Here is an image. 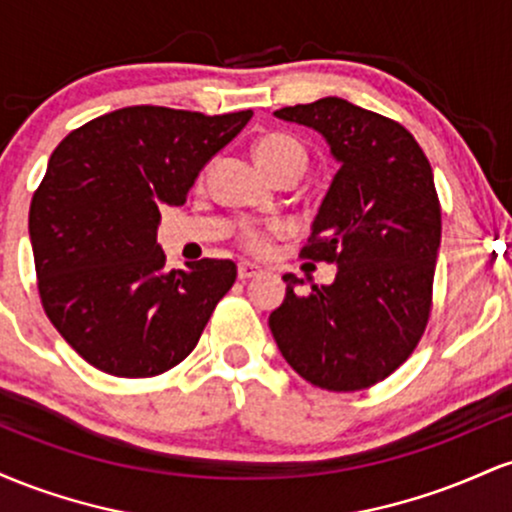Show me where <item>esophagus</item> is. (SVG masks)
Wrapping results in <instances>:
<instances>
[{"label": "esophagus", "mask_w": 512, "mask_h": 512, "mask_svg": "<svg viewBox=\"0 0 512 512\" xmlns=\"http://www.w3.org/2000/svg\"><path fill=\"white\" fill-rule=\"evenodd\" d=\"M260 274V267H255V264H248V262H240L238 264V279L240 281H248L252 276Z\"/></svg>", "instance_id": "34e87169"}]
</instances>
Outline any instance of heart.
<instances>
[{"label":"heart","mask_w":512,"mask_h":512,"mask_svg":"<svg viewBox=\"0 0 512 512\" xmlns=\"http://www.w3.org/2000/svg\"><path fill=\"white\" fill-rule=\"evenodd\" d=\"M252 154H255L257 163H260L264 173H274V170L284 166H305V151L303 146L296 142V139L284 137V134H267V137L257 139L255 146H252ZM248 245L250 248H260L262 238L257 233H248Z\"/></svg>","instance_id":"1"}]
</instances>
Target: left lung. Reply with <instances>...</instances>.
I'll use <instances>...</instances> for the list:
<instances>
[{"label": "left lung", "mask_w": 512, "mask_h": 512, "mask_svg": "<svg viewBox=\"0 0 512 512\" xmlns=\"http://www.w3.org/2000/svg\"><path fill=\"white\" fill-rule=\"evenodd\" d=\"M325 139L339 170L301 257L337 264L327 286L286 274V298L269 315L281 356L301 378L334 392L385 380L426 330L440 248L433 170L399 122L344 98L274 113Z\"/></svg>", "instance_id": "8db88e82"}]
</instances>
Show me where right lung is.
I'll use <instances>...</instances> for the list:
<instances>
[{"mask_svg":"<svg viewBox=\"0 0 512 512\" xmlns=\"http://www.w3.org/2000/svg\"><path fill=\"white\" fill-rule=\"evenodd\" d=\"M250 117L134 105L52 151L28 214L38 291L52 325L93 368L151 378L197 346L236 264L199 260L168 272L158 209L182 207Z\"/></svg>","mask_w":512,"mask_h":512,"instance_id":"right-lung-1","label":"right lung"}]
</instances>
